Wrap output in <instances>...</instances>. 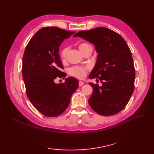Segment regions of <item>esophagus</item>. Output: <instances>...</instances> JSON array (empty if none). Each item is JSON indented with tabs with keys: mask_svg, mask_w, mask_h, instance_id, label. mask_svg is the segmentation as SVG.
<instances>
[{
	"mask_svg": "<svg viewBox=\"0 0 154 154\" xmlns=\"http://www.w3.org/2000/svg\"><path fill=\"white\" fill-rule=\"evenodd\" d=\"M83 84H84V83L83 82V81H80L79 82V87H81V86H83Z\"/></svg>",
	"mask_w": 154,
	"mask_h": 154,
	"instance_id": "obj_1",
	"label": "esophagus"
}]
</instances>
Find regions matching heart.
Returning a JSON list of instances; mask_svg holds the SVG:
<instances>
[{"label": "heart", "mask_w": 154, "mask_h": 154, "mask_svg": "<svg viewBox=\"0 0 154 154\" xmlns=\"http://www.w3.org/2000/svg\"><path fill=\"white\" fill-rule=\"evenodd\" d=\"M89 48H91V46L89 44H88L87 43L81 44L79 46V50L81 52H82V54L83 52L86 50V49ZM69 50V48L65 47L62 49V50L61 51L60 57L63 61H65L66 60ZM89 67L88 66H73L69 69V73L71 75H72V76L79 78V79H83V78L85 77V75L87 74V71L89 70Z\"/></svg>", "instance_id": "heart-1"}]
</instances>
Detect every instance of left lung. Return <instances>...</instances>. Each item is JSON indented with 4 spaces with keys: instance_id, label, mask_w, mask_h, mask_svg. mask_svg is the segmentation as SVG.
<instances>
[{
    "instance_id": "1",
    "label": "left lung",
    "mask_w": 154,
    "mask_h": 154,
    "mask_svg": "<svg viewBox=\"0 0 154 154\" xmlns=\"http://www.w3.org/2000/svg\"><path fill=\"white\" fill-rule=\"evenodd\" d=\"M74 36L91 42L98 53L89 77L99 79L102 86L89 83L93 87L89 105L100 115L119 113L134 89L135 69L128 45L120 34L104 27L80 31Z\"/></svg>"
}]
</instances>
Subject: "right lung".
Wrapping results in <instances>:
<instances>
[{
	"label": "right lung",
	"instance_id": "1",
	"mask_svg": "<svg viewBox=\"0 0 154 154\" xmlns=\"http://www.w3.org/2000/svg\"><path fill=\"white\" fill-rule=\"evenodd\" d=\"M74 32L57 27H45L28 42L22 59V76L26 94L33 106L44 116L55 117L63 113L70 103L72 94L79 87L74 77L56 84L55 79L65 77L59 48L64 39ZM64 79V78H63Z\"/></svg>",
	"mask_w": 154,
	"mask_h": 154
}]
</instances>
